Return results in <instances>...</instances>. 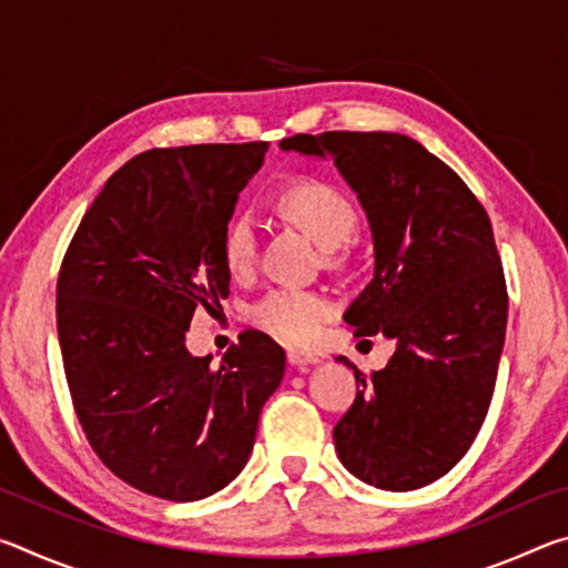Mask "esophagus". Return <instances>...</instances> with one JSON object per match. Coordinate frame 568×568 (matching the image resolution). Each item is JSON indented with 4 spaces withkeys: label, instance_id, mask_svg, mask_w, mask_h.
<instances>
[{
    "label": "esophagus",
    "instance_id": "34e87169",
    "mask_svg": "<svg viewBox=\"0 0 568 568\" xmlns=\"http://www.w3.org/2000/svg\"><path fill=\"white\" fill-rule=\"evenodd\" d=\"M287 363H291L293 368H297V371H305L307 365L318 363V358H313V355H305L301 351H287Z\"/></svg>",
    "mask_w": 568,
    "mask_h": 568
}]
</instances>
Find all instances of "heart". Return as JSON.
Returning a JSON list of instances; mask_svg holds the SVG:
<instances>
[{"instance_id":"heart-1","label":"heart","mask_w":568,"mask_h":568,"mask_svg":"<svg viewBox=\"0 0 568 568\" xmlns=\"http://www.w3.org/2000/svg\"><path fill=\"white\" fill-rule=\"evenodd\" d=\"M277 205L323 247L343 245L358 225V213L348 195L325 180L301 178L287 182L277 192ZM220 255L233 277H245L253 271L257 257V225L245 210H237L225 223ZM333 311L335 303L328 293L315 291V287L281 285L255 301L250 307V318L257 328L287 345H311Z\"/></svg>"}]
</instances>
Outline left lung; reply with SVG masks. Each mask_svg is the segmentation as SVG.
<instances>
[{
  "label": "left lung",
  "mask_w": 568,
  "mask_h": 568,
  "mask_svg": "<svg viewBox=\"0 0 568 568\" xmlns=\"http://www.w3.org/2000/svg\"><path fill=\"white\" fill-rule=\"evenodd\" d=\"M283 150L331 155L373 235V281L343 321L396 341L335 423L341 464L365 484L413 491L446 476L491 406L508 295L484 205L446 162L398 132L293 134Z\"/></svg>",
  "instance_id": "obj_1"
}]
</instances>
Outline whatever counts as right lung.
<instances>
[{
	"instance_id": "1",
	"label": "right lung",
	"mask_w": 568,
	"mask_h": 568,
	"mask_svg": "<svg viewBox=\"0 0 568 568\" xmlns=\"http://www.w3.org/2000/svg\"><path fill=\"white\" fill-rule=\"evenodd\" d=\"M267 142L148 150L114 172L67 247L57 335L77 418L100 460L142 494L200 501L255 444L285 353L240 333L220 365L185 333L230 293L220 237Z\"/></svg>"
}]
</instances>
